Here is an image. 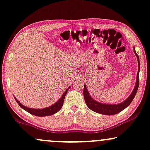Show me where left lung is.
Wrapping results in <instances>:
<instances>
[{"label": "left lung", "instance_id": "1", "mask_svg": "<svg viewBox=\"0 0 150 150\" xmlns=\"http://www.w3.org/2000/svg\"><path fill=\"white\" fill-rule=\"evenodd\" d=\"M133 52L136 54V56L138 59V73H137L136 77V85H135L134 89H133V91L131 92V95L129 96L128 98L126 99L123 102L120 103L118 104H105L102 103L98 102L93 99L92 97L91 96L88 91L87 88L85 84H84V91H83V94H84V100H85L86 105L87 107L89 108L90 110H93L96 112L99 113V114H102L105 115H112L117 114V113L120 112L123 110L127 108L128 106L131 104L132 100L134 98L135 96H136L137 91H138V86H139V72H140V59H139L138 55L137 54L136 50H135V47H133Z\"/></svg>", "mask_w": 150, "mask_h": 150}]
</instances>
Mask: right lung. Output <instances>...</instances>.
<instances>
[{
    "instance_id": "1",
    "label": "right lung",
    "mask_w": 150,
    "mask_h": 150,
    "mask_svg": "<svg viewBox=\"0 0 150 150\" xmlns=\"http://www.w3.org/2000/svg\"><path fill=\"white\" fill-rule=\"evenodd\" d=\"M70 89V86L68 88L66 91H64V94L61 96V97L59 100H57L55 103H54L52 105L49 106V107L45 108H41V109H35V108H28L24 106L21 103L19 100H17V98L14 97V99L16 100V101L17 102V103L19 104V105L22 108V109L26 110V112H28V113L30 114L35 115V116H38V117H45V116H50V115H54L55 113H57V112H59L62 108L63 104H64V98L65 96H66V93L68 92V89Z\"/></svg>"
}]
</instances>
